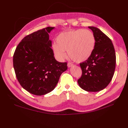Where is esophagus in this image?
Wrapping results in <instances>:
<instances>
[{
  "label": "esophagus",
  "mask_w": 128,
  "mask_h": 128,
  "mask_svg": "<svg viewBox=\"0 0 128 128\" xmlns=\"http://www.w3.org/2000/svg\"><path fill=\"white\" fill-rule=\"evenodd\" d=\"M72 66H73V64L72 63H71V62H68V66L69 68Z\"/></svg>",
  "instance_id": "34e87169"
}]
</instances>
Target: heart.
<instances>
[{"instance_id":"heart-1","label":"heart","mask_w":128,"mask_h":128,"mask_svg":"<svg viewBox=\"0 0 128 128\" xmlns=\"http://www.w3.org/2000/svg\"><path fill=\"white\" fill-rule=\"evenodd\" d=\"M52 48L56 58L62 60L68 55L75 62H82L92 55L95 46L94 34L88 30H72L60 34Z\"/></svg>"}]
</instances>
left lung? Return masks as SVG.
Instances as JSON below:
<instances>
[{
  "label": "left lung",
  "mask_w": 128,
  "mask_h": 128,
  "mask_svg": "<svg viewBox=\"0 0 128 128\" xmlns=\"http://www.w3.org/2000/svg\"><path fill=\"white\" fill-rule=\"evenodd\" d=\"M95 38L92 55L80 64L82 75L78 80L80 88L88 92H98L107 87L114 73L116 56L112 40L97 28L89 26Z\"/></svg>",
  "instance_id": "obj_1"
}]
</instances>
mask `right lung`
<instances>
[{
    "instance_id": "1",
    "label": "right lung",
    "mask_w": 128,
    "mask_h": 128,
    "mask_svg": "<svg viewBox=\"0 0 128 128\" xmlns=\"http://www.w3.org/2000/svg\"><path fill=\"white\" fill-rule=\"evenodd\" d=\"M47 27L25 37L13 56V66L21 86L37 96L53 91L67 62L56 61L52 49L49 34L54 29Z\"/></svg>"
}]
</instances>
